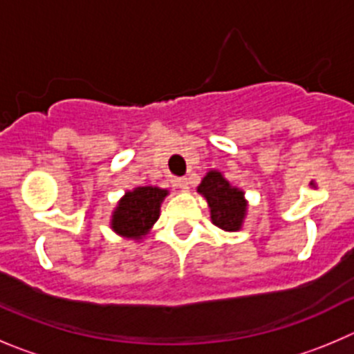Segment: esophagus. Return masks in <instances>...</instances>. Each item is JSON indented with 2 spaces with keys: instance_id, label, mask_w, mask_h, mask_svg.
<instances>
[{
  "instance_id": "1",
  "label": "esophagus",
  "mask_w": 354,
  "mask_h": 354,
  "mask_svg": "<svg viewBox=\"0 0 354 354\" xmlns=\"http://www.w3.org/2000/svg\"><path fill=\"white\" fill-rule=\"evenodd\" d=\"M174 184L179 187V189H187V187H189V180H187L186 177H179V179H175Z\"/></svg>"
}]
</instances>
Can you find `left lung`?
<instances>
[{
	"mask_svg": "<svg viewBox=\"0 0 354 354\" xmlns=\"http://www.w3.org/2000/svg\"><path fill=\"white\" fill-rule=\"evenodd\" d=\"M198 193L203 194L210 207V217L217 227L224 231H238L247 214V201L243 191L231 186L221 171L210 170L198 186Z\"/></svg>",
	"mask_w": 354,
	"mask_h": 354,
	"instance_id": "8db88e82",
	"label": "left lung"
}]
</instances>
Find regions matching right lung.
<instances>
[{"instance_id":"1","label":"right lung","mask_w":354,"mask_h":354,"mask_svg":"<svg viewBox=\"0 0 354 354\" xmlns=\"http://www.w3.org/2000/svg\"><path fill=\"white\" fill-rule=\"evenodd\" d=\"M168 194L167 189L144 186L129 191L113 212L111 227L124 238L140 240L149 233L154 222L160 217L161 201Z\"/></svg>"}]
</instances>
